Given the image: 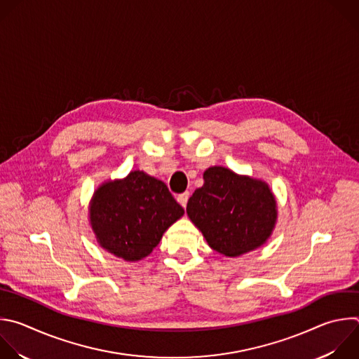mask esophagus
Instances as JSON below:
<instances>
[{
	"label": "esophagus",
	"instance_id": "esophagus-1",
	"mask_svg": "<svg viewBox=\"0 0 359 359\" xmlns=\"http://www.w3.org/2000/svg\"><path fill=\"white\" fill-rule=\"evenodd\" d=\"M189 197H190V194H189V191H184V193H182V194H179L177 196V201L186 208V205H187V200H189Z\"/></svg>",
	"mask_w": 359,
	"mask_h": 359
}]
</instances>
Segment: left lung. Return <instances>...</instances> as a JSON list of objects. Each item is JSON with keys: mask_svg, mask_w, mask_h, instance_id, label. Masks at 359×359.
<instances>
[{"mask_svg": "<svg viewBox=\"0 0 359 359\" xmlns=\"http://www.w3.org/2000/svg\"><path fill=\"white\" fill-rule=\"evenodd\" d=\"M203 179L186 211L207 244L231 258L262 247L278 218L276 198L268 183L222 166L208 168Z\"/></svg>", "mask_w": 359, "mask_h": 359, "instance_id": "obj_1", "label": "left lung"}]
</instances>
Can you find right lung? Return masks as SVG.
Returning a JSON list of instances; mask_svg holds the SVG:
<instances>
[{"instance_id":"1","label":"right lung","mask_w":359,"mask_h":359,"mask_svg":"<svg viewBox=\"0 0 359 359\" xmlns=\"http://www.w3.org/2000/svg\"><path fill=\"white\" fill-rule=\"evenodd\" d=\"M88 210L100 247L128 262L148 257L163 232L184 214L168 186L142 170L102 183Z\"/></svg>"}]
</instances>
